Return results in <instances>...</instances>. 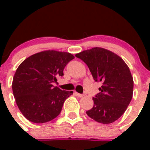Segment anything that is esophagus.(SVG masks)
<instances>
[{
	"label": "esophagus",
	"mask_w": 150,
	"mask_h": 150,
	"mask_svg": "<svg viewBox=\"0 0 150 150\" xmlns=\"http://www.w3.org/2000/svg\"><path fill=\"white\" fill-rule=\"evenodd\" d=\"M76 95L78 96V97H83V96H84L83 94H81V93H76Z\"/></svg>",
	"instance_id": "1"
}]
</instances>
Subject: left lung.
<instances>
[{"label":"left lung","instance_id":"8db88e82","mask_svg":"<svg viewBox=\"0 0 150 150\" xmlns=\"http://www.w3.org/2000/svg\"><path fill=\"white\" fill-rule=\"evenodd\" d=\"M88 67L93 80L101 82L93 107L86 114L100 123L109 124L122 115L133 96L134 81L125 62L115 53L95 47L75 54Z\"/></svg>","mask_w":150,"mask_h":150}]
</instances>
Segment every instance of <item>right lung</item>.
<instances>
[{"label": "right lung", "mask_w": 150, "mask_h": 150, "mask_svg": "<svg viewBox=\"0 0 150 150\" xmlns=\"http://www.w3.org/2000/svg\"><path fill=\"white\" fill-rule=\"evenodd\" d=\"M74 58L69 53L48 50L30 56L18 67L12 90L19 110L28 120L43 123L59 115L73 91H62L52 83L64 75V67Z\"/></svg>", "instance_id": "add662e5"}]
</instances>
